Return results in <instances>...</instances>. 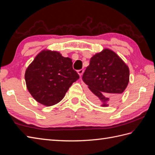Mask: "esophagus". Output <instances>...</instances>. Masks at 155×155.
<instances>
[{"instance_id":"esophagus-1","label":"esophagus","mask_w":155,"mask_h":155,"mask_svg":"<svg viewBox=\"0 0 155 155\" xmlns=\"http://www.w3.org/2000/svg\"><path fill=\"white\" fill-rule=\"evenodd\" d=\"M83 72H84V70L83 69H81V70H78V71H77V72H78V74H79V76L80 77H81L82 76V74H83Z\"/></svg>"}]
</instances>
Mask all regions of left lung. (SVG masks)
Returning a JSON list of instances; mask_svg holds the SVG:
<instances>
[{"mask_svg": "<svg viewBox=\"0 0 155 155\" xmlns=\"http://www.w3.org/2000/svg\"><path fill=\"white\" fill-rule=\"evenodd\" d=\"M90 99L107 107L119 99L129 82V69L113 51L105 48L91 58L83 75Z\"/></svg>", "mask_w": 155, "mask_h": 155, "instance_id": "8db88e82", "label": "left lung"}]
</instances>
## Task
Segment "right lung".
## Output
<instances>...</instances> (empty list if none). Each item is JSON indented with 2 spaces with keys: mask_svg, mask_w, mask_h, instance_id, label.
I'll use <instances>...</instances> for the list:
<instances>
[{
  "mask_svg": "<svg viewBox=\"0 0 155 155\" xmlns=\"http://www.w3.org/2000/svg\"><path fill=\"white\" fill-rule=\"evenodd\" d=\"M29 93L39 103L52 106L59 103L72 84L79 78L71 58L57 51H42L25 72Z\"/></svg>",
  "mask_w": 155,
  "mask_h": 155,
  "instance_id": "add662e5",
  "label": "right lung"
}]
</instances>
